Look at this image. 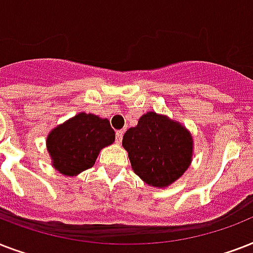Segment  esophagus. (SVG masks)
I'll return each mask as SVG.
<instances>
[{
  "label": "esophagus",
  "mask_w": 253,
  "mask_h": 253,
  "mask_svg": "<svg viewBox=\"0 0 253 253\" xmlns=\"http://www.w3.org/2000/svg\"><path fill=\"white\" fill-rule=\"evenodd\" d=\"M123 134H125V131L123 130H118L115 132V140L118 143L122 142V138H123Z\"/></svg>",
  "instance_id": "1"
}]
</instances>
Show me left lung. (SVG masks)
Segmentation results:
<instances>
[{
	"mask_svg": "<svg viewBox=\"0 0 253 253\" xmlns=\"http://www.w3.org/2000/svg\"><path fill=\"white\" fill-rule=\"evenodd\" d=\"M123 148L134 172L154 188H167L189 168L193 138L181 123L148 111L125 132Z\"/></svg>",
	"mask_w": 253,
	"mask_h": 253,
	"instance_id": "left-lung-1",
	"label": "left lung"
}]
</instances>
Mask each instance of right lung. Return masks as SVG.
Instances as JSON below:
<instances>
[{"label": "right lung", "instance_id": "add662e5", "mask_svg": "<svg viewBox=\"0 0 253 253\" xmlns=\"http://www.w3.org/2000/svg\"><path fill=\"white\" fill-rule=\"evenodd\" d=\"M114 140L106 118L79 113L49 132L47 150L53 168L64 176H76L94 166L99 151Z\"/></svg>", "mask_w": 253, "mask_h": 253}]
</instances>
